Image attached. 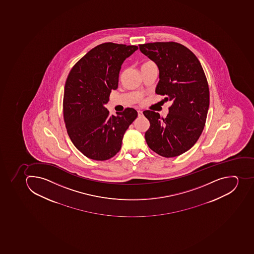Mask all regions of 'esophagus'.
<instances>
[{"label": "esophagus", "instance_id": "1", "mask_svg": "<svg viewBox=\"0 0 254 254\" xmlns=\"http://www.w3.org/2000/svg\"><path fill=\"white\" fill-rule=\"evenodd\" d=\"M138 112V117H141V116H143V111H137Z\"/></svg>", "mask_w": 254, "mask_h": 254}]
</instances>
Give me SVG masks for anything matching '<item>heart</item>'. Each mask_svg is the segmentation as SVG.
Here are the masks:
<instances>
[{
    "label": "heart",
    "instance_id": "1",
    "mask_svg": "<svg viewBox=\"0 0 254 254\" xmlns=\"http://www.w3.org/2000/svg\"><path fill=\"white\" fill-rule=\"evenodd\" d=\"M149 63H151V62H149Z\"/></svg>",
    "mask_w": 254,
    "mask_h": 254
}]
</instances>
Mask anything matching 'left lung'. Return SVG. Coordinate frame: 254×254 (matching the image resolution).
<instances>
[{
	"label": "left lung",
	"mask_w": 254,
	"mask_h": 254,
	"mask_svg": "<svg viewBox=\"0 0 254 254\" xmlns=\"http://www.w3.org/2000/svg\"><path fill=\"white\" fill-rule=\"evenodd\" d=\"M139 50L159 69L155 92L172 102L165 119L143 111L150 122L145 139L155 153L176 157L192 147L203 131L209 107L207 78L196 56L183 45L154 42L139 45Z\"/></svg>",
	"instance_id": "left-lung-1"
}]
</instances>
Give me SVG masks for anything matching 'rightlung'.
<instances>
[{
	"label": "right lung",
	"instance_id": "add662e5",
	"mask_svg": "<svg viewBox=\"0 0 254 254\" xmlns=\"http://www.w3.org/2000/svg\"><path fill=\"white\" fill-rule=\"evenodd\" d=\"M136 46L106 42L84 55L69 72L64 88L63 115L72 143L86 157L107 160L121 149L124 133L138 113L127 108L110 116L105 107L116 90L122 65Z\"/></svg>",
	"mask_w": 254,
	"mask_h": 254
}]
</instances>
